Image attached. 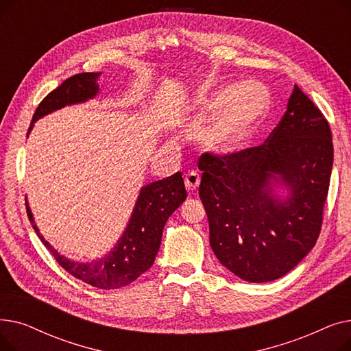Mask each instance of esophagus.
I'll return each instance as SVG.
<instances>
[{
  "mask_svg": "<svg viewBox=\"0 0 351 351\" xmlns=\"http://www.w3.org/2000/svg\"><path fill=\"white\" fill-rule=\"evenodd\" d=\"M200 183V175L196 171H191L185 175V185L188 191H196Z\"/></svg>",
  "mask_w": 351,
  "mask_h": 351,
  "instance_id": "34e87169",
  "label": "esophagus"
}]
</instances>
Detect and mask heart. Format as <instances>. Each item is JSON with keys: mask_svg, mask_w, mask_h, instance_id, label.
Here are the masks:
<instances>
[{"mask_svg": "<svg viewBox=\"0 0 351 351\" xmlns=\"http://www.w3.org/2000/svg\"><path fill=\"white\" fill-rule=\"evenodd\" d=\"M226 106L208 131V142L220 154L236 152L247 143L269 112V94L257 82H242L219 90L208 109Z\"/></svg>", "mask_w": 351, "mask_h": 351, "instance_id": "b5f03b06", "label": "heart"}]
</instances>
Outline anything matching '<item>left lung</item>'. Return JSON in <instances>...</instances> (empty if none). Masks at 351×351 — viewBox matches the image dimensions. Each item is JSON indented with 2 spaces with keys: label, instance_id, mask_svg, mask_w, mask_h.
<instances>
[{
  "label": "left lung",
  "instance_id": "left-lung-1",
  "mask_svg": "<svg viewBox=\"0 0 351 351\" xmlns=\"http://www.w3.org/2000/svg\"><path fill=\"white\" fill-rule=\"evenodd\" d=\"M331 166L328 122L298 85L263 145L202 155L199 196L219 262L250 283L280 279L296 267L320 234ZM274 184L289 195H276Z\"/></svg>",
  "mask_w": 351,
  "mask_h": 351
}]
</instances>
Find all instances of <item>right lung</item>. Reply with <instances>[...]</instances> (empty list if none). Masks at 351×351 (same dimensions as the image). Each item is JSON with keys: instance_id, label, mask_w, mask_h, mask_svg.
<instances>
[{"instance_id": "add662e5", "label": "right lung", "mask_w": 351, "mask_h": 351, "mask_svg": "<svg viewBox=\"0 0 351 351\" xmlns=\"http://www.w3.org/2000/svg\"><path fill=\"white\" fill-rule=\"evenodd\" d=\"M99 75L101 72L77 73V75L65 80L57 89L49 92L38 108L35 109L28 134L31 132L34 122L53 112V110L95 98L99 92V85L97 82ZM185 199L186 189L180 172L143 186L131 219H129V223L115 247L105 254L102 259L86 263L69 261L68 257L55 250L36 228L28 206V200L25 205L32 228L58 265L73 278L94 287L110 290L132 283L154 265L160 247L162 232L166 220Z\"/></svg>"}]
</instances>
